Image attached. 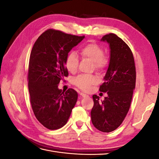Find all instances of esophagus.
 <instances>
[{
  "label": "esophagus",
  "instance_id": "1",
  "mask_svg": "<svg viewBox=\"0 0 159 159\" xmlns=\"http://www.w3.org/2000/svg\"><path fill=\"white\" fill-rule=\"evenodd\" d=\"M80 95H81L82 98H87V97H89L88 95L85 94V93H80Z\"/></svg>",
  "mask_w": 159,
  "mask_h": 159
}]
</instances>
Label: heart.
I'll list each match as a JSON object with an SVG mask.
<instances>
[{
  "label": "heart",
  "instance_id": "obj_1",
  "mask_svg": "<svg viewBox=\"0 0 159 159\" xmlns=\"http://www.w3.org/2000/svg\"><path fill=\"white\" fill-rule=\"evenodd\" d=\"M81 56L84 59H88L93 62L94 68L97 71L105 69L108 66L109 60L104 54L102 46L95 42H89L85 44L80 50ZM79 65V58L74 52H70L67 56L65 66L70 73H75ZM97 78L94 75H80L74 78V84L77 87L84 90H88L91 85L97 83Z\"/></svg>",
  "mask_w": 159,
  "mask_h": 159
}]
</instances>
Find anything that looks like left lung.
<instances>
[{"mask_svg":"<svg viewBox=\"0 0 159 159\" xmlns=\"http://www.w3.org/2000/svg\"><path fill=\"white\" fill-rule=\"evenodd\" d=\"M101 40L107 42L110 48L109 67L99 88L107 96L99 102V96L93 95L91 117L96 129L109 133L121 125L129 111L135 88L136 69L133 53L121 38L110 33Z\"/></svg>","mask_w":159,"mask_h":159,"instance_id":"8db88e82","label":"left lung"}]
</instances>
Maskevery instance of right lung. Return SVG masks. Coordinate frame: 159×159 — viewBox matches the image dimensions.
Segmentation results:
<instances>
[{
  "mask_svg": "<svg viewBox=\"0 0 159 159\" xmlns=\"http://www.w3.org/2000/svg\"><path fill=\"white\" fill-rule=\"evenodd\" d=\"M84 38L48 29L33 46L28 73L30 103L38 121L48 129L64 126L77 102L76 91L70 88L64 92L58 84L68 75L67 56Z\"/></svg>",
  "mask_w": 159,
  "mask_h": 159,
  "instance_id": "add662e5",
  "label": "right lung"
}]
</instances>
